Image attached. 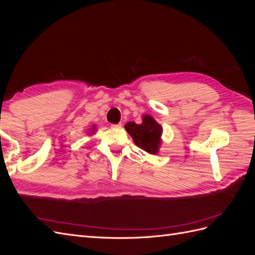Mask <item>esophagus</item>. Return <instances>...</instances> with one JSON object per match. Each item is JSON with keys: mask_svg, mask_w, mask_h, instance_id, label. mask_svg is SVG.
Instances as JSON below:
<instances>
[{"mask_svg": "<svg viewBox=\"0 0 255 255\" xmlns=\"http://www.w3.org/2000/svg\"><path fill=\"white\" fill-rule=\"evenodd\" d=\"M122 127L121 123H117V125H112V128H120Z\"/></svg>", "mask_w": 255, "mask_h": 255, "instance_id": "34e87169", "label": "esophagus"}]
</instances>
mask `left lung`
Returning a JSON list of instances; mask_svg holds the SVG:
<instances>
[{"label": "left lung", "mask_w": 255, "mask_h": 255, "mask_svg": "<svg viewBox=\"0 0 255 255\" xmlns=\"http://www.w3.org/2000/svg\"><path fill=\"white\" fill-rule=\"evenodd\" d=\"M125 128L127 132L132 136L137 146L150 154H155L158 152L163 128L151 116H143L141 125L128 122Z\"/></svg>", "instance_id": "1"}]
</instances>
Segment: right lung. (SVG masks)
<instances>
[{"instance_id":"add662e5","label":"right lung","mask_w":255,"mask_h":255,"mask_svg":"<svg viewBox=\"0 0 255 255\" xmlns=\"http://www.w3.org/2000/svg\"><path fill=\"white\" fill-rule=\"evenodd\" d=\"M92 129H94V128H92Z\"/></svg>"}]
</instances>
